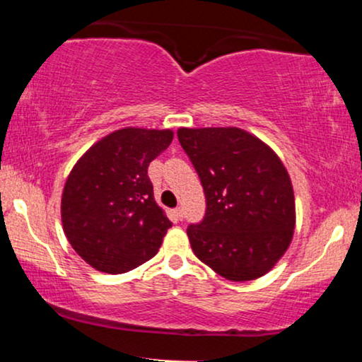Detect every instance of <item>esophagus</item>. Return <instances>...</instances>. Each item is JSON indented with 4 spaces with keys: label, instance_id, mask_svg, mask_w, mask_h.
<instances>
[{
    "label": "esophagus",
    "instance_id": "34e87169",
    "mask_svg": "<svg viewBox=\"0 0 362 362\" xmlns=\"http://www.w3.org/2000/svg\"><path fill=\"white\" fill-rule=\"evenodd\" d=\"M173 216H175L177 219L184 218V211H182V207H175V209H173Z\"/></svg>",
    "mask_w": 362,
    "mask_h": 362
}]
</instances>
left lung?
Masks as SVG:
<instances>
[{
    "label": "left lung",
    "instance_id": "1",
    "mask_svg": "<svg viewBox=\"0 0 362 362\" xmlns=\"http://www.w3.org/2000/svg\"><path fill=\"white\" fill-rule=\"evenodd\" d=\"M206 194V214L187 228L199 260L230 281L264 276L288 250L296 213L288 170L238 127L177 131Z\"/></svg>",
    "mask_w": 362,
    "mask_h": 362
}]
</instances>
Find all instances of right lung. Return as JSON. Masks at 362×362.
<instances>
[{
	"label": "right lung",
	"instance_id": "right-lung-1",
	"mask_svg": "<svg viewBox=\"0 0 362 362\" xmlns=\"http://www.w3.org/2000/svg\"><path fill=\"white\" fill-rule=\"evenodd\" d=\"M172 139L170 129H119L73 167L62 190V228L97 271L124 274L160 250L172 221L156 204L148 167Z\"/></svg>",
	"mask_w": 362,
	"mask_h": 362
}]
</instances>
